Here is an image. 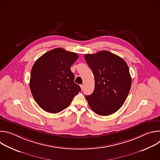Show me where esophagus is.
Here are the masks:
<instances>
[{"instance_id": "esophagus-1", "label": "esophagus", "mask_w": 160, "mask_h": 160, "mask_svg": "<svg viewBox=\"0 0 160 160\" xmlns=\"http://www.w3.org/2000/svg\"><path fill=\"white\" fill-rule=\"evenodd\" d=\"M80 87H81L82 90H83V87H84V85H83V84H82V85H80Z\"/></svg>"}]
</instances>
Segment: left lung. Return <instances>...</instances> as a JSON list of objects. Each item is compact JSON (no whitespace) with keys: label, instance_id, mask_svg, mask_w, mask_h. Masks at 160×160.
Instances as JSON below:
<instances>
[{"label":"left lung","instance_id":"left-lung-1","mask_svg":"<svg viewBox=\"0 0 160 160\" xmlns=\"http://www.w3.org/2000/svg\"><path fill=\"white\" fill-rule=\"evenodd\" d=\"M95 80L94 90L86 96L92 110L101 116L117 111L124 104L132 85L127 64L122 58L107 51L85 54Z\"/></svg>","mask_w":160,"mask_h":160}]
</instances>
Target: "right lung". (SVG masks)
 Instances as JSON below:
<instances>
[{
	"instance_id": "add662e5",
	"label": "right lung",
	"mask_w": 160,
	"mask_h": 160,
	"mask_svg": "<svg viewBox=\"0 0 160 160\" xmlns=\"http://www.w3.org/2000/svg\"><path fill=\"white\" fill-rule=\"evenodd\" d=\"M78 58L75 52L56 48L43 54L34 63L30 87L35 101L44 111L51 113L62 111L81 91L70 70Z\"/></svg>"
}]
</instances>
